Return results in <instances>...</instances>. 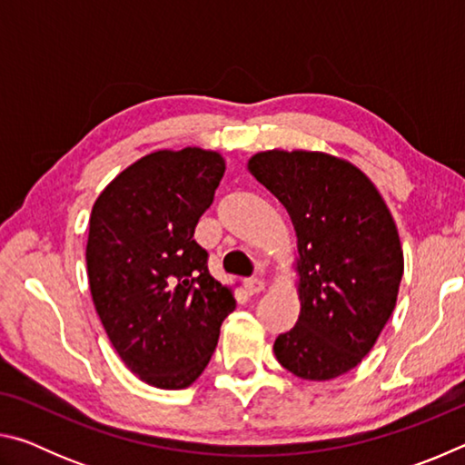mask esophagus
Here are the masks:
<instances>
[{"mask_svg":"<svg viewBox=\"0 0 465 465\" xmlns=\"http://www.w3.org/2000/svg\"><path fill=\"white\" fill-rule=\"evenodd\" d=\"M243 289H246V293L250 295H256L264 291V281L262 279H246L243 281Z\"/></svg>","mask_w":465,"mask_h":465,"instance_id":"esophagus-1","label":"esophagus"}]
</instances>
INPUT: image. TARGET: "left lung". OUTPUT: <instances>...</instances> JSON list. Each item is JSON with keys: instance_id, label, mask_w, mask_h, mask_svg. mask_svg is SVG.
Wrapping results in <instances>:
<instances>
[{"instance_id": "left-lung-1", "label": "left lung", "mask_w": 465, "mask_h": 465, "mask_svg": "<svg viewBox=\"0 0 465 465\" xmlns=\"http://www.w3.org/2000/svg\"><path fill=\"white\" fill-rule=\"evenodd\" d=\"M248 170L287 209L297 238V324L274 341L279 363L308 381L355 369L398 302L404 252L383 196L355 163L269 149Z\"/></svg>"}]
</instances>
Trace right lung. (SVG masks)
Wrapping results in <instances>:
<instances>
[{
    "label": "right lung",
    "instance_id": "add662e5",
    "mask_svg": "<svg viewBox=\"0 0 465 465\" xmlns=\"http://www.w3.org/2000/svg\"><path fill=\"white\" fill-rule=\"evenodd\" d=\"M223 172L219 152L160 149L124 168L92 207L94 308L123 363L153 388L199 380L235 310L232 287L211 277L194 242Z\"/></svg>",
    "mask_w": 465,
    "mask_h": 465
}]
</instances>
